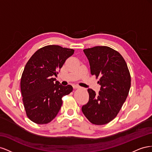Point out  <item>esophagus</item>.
<instances>
[{
    "label": "esophagus",
    "mask_w": 152,
    "mask_h": 152,
    "mask_svg": "<svg viewBox=\"0 0 152 152\" xmlns=\"http://www.w3.org/2000/svg\"><path fill=\"white\" fill-rule=\"evenodd\" d=\"M73 89H76L79 88L80 86H78V85H73Z\"/></svg>",
    "instance_id": "34e87169"
}]
</instances>
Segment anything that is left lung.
<instances>
[{"instance_id": "left-lung-1", "label": "left lung", "mask_w": 152, "mask_h": 152, "mask_svg": "<svg viewBox=\"0 0 152 152\" xmlns=\"http://www.w3.org/2000/svg\"><path fill=\"white\" fill-rule=\"evenodd\" d=\"M84 52L91 75L99 77L101 88L98 95L87 89L89 99L82 111L92 124L104 125L116 117L125 102L131 87L130 73L122 55L111 48L96 46Z\"/></svg>"}]
</instances>
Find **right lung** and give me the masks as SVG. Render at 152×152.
Instances as JSON below:
<instances>
[{"label": "right lung", "mask_w": 152, "mask_h": 152, "mask_svg": "<svg viewBox=\"0 0 152 152\" xmlns=\"http://www.w3.org/2000/svg\"><path fill=\"white\" fill-rule=\"evenodd\" d=\"M73 53L72 49L46 45L26 63L20 87L26 115L32 122L45 124L52 121L61 107L63 96L73 91L72 86H63L53 77Z\"/></svg>", "instance_id": "add662e5"}]
</instances>
